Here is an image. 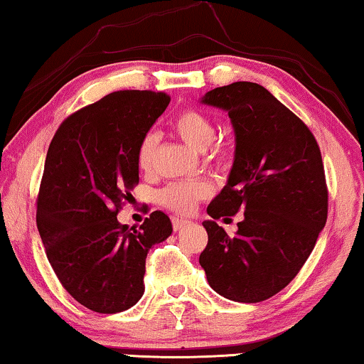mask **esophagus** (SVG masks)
<instances>
[{
  "mask_svg": "<svg viewBox=\"0 0 364 364\" xmlns=\"http://www.w3.org/2000/svg\"><path fill=\"white\" fill-rule=\"evenodd\" d=\"M188 223H190V220H183V218H173V230H174V232H179V230H183V228H185Z\"/></svg>",
  "mask_w": 364,
  "mask_h": 364,
  "instance_id": "esophagus-1",
  "label": "esophagus"
}]
</instances>
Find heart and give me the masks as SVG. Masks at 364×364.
Wrapping results in <instances>:
<instances>
[{
	"instance_id": "1",
	"label": "heart",
	"mask_w": 364,
	"mask_h": 364,
	"mask_svg": "<svg viewBox=\"0 0 364 364\" xmlns=\"http://www.w3.org/2000/svg\"><path fill=\"white\" fill-rule=\"evenodd\" d=\"M173 129L186 144L198 151H203L215 139V126L208 116L195 109L181 110L173 121ZM156 149H158V136L154 132H148L139 142L136 153V163L141 171H151L154 164ZM222 153H215L213 159L218 161ZM210 195V186L203 181L188 179V181L169 183L158 193V201L164 208L174 213L186 215L195 208L200 200Z\"/></svg>"
}]
</instances>
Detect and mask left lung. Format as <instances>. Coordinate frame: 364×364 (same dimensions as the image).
I'll return each mask as SVG.
<instances>
[{"label":"left lung","instance_id":"left-lung-1","mask_svg":"<svg viewBox=\"0 0 364 364\" xmlns=\"http://www.w3.org/2000/svg\"><path fill=\"white\" fill-rule=\"evenodd\" d=\"M201 104L228 112L235 158L208 205L200 255L210 287L235 302H260L296 277L328 220V186L316 137L292 110L254 82L206 92ZM242 211L230 237L214 222Z\"/></svg>","mask_w":364,"mask_h":364}]
</instances>
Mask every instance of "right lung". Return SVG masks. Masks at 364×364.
I'll return each mask as SVG.
<instances>
[{
  "mask_svg": "<svg viewBox=\"0 0 364 364\" xmlns=\"http://www.w3.org/2000/svg\"><path fill=\"white\" fill-rule=\"evenodd\" d=\"M169 100L164 92H112L68 116L50 142L36 227L60 284L100 314L139 301L149 248L173 232L163 211H153L139 228L117 222L139 183V142Z\"/></svg>",
  "mask_w": 364,
  "mask_h": 364,
  "instance_id": "1",
  "label": "right lung"
}]
</instances>
